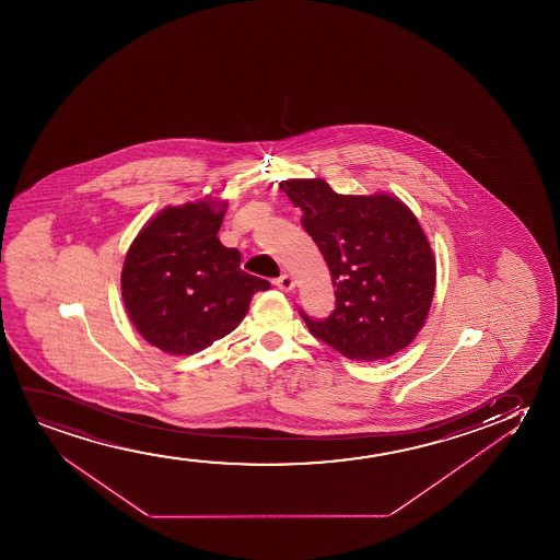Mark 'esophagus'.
<instances>
[{"label":"esophagus","mask_w":560,"mask_h":560,"mask_svg":"<svg viewBox=\"0 0 560 560\" xmlns=\"http://www.w3.org/2000/svg\"><path fill=\"white\" fill-rule=\"evenodd\" d=\"M277 289H281V291H292L294 289V279H292L289 273H283L281 277H277L276 281Z\"/></svg>","instance_id":"1"}]
</instances>
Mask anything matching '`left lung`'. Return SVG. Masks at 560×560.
<instances>
[{
    "label": "left lung",
    "instance_id": "obj_1",
    "mask_svg": "<svg viewBox=\"0 0 560 560\" xmlns=\"http://www.w3.org/2000/svg\"><path fill=\"white\" fill-rule=\"evenodd\" d=\"M329 266L337 307L307 329L348 360L378 361L413 342L429 317L436 258L411 208L390 192L338 195L322 179H284Z\"/></svg>",
    "mask_w": 560,
    "mask_h": 560
}]
</instances>
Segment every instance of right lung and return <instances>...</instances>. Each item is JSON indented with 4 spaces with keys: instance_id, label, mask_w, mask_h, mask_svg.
<instances>
[{
    "instance_id": "1",
    "label": "right lung",
    "mask_w": 560,
    "mask_h": 560,
    "mask_svg": "<svg viewBox=\"0 0 560 560\" xmlns=\"http://www.w3.org/2000/svg\"><path fill=\"white\" fill-rule=\"evenodd\" d=\"M228 200L166 207L133 238L120 287L126 312L149 345L191 355L237 329L269 283L241 269V253L220 243Z\"/></svg>"
}]
</instances>
